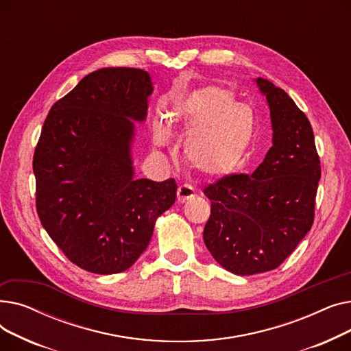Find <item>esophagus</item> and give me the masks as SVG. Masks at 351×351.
Returning <instances> with one entry per match:
<instances>
[{
    "label": "esophagus",
    "mask_w": 351,
    "mask_h": 351,
    "mask_svg": "<svg viewBox=\"0 0 351 351\" xmlns=\"http://www.w3.org/2000/svg\"><path fill=\"white\" fill-rule=\"evenodd\" d=\"M195 196V189L188 185V183H183V185H180L178 188V200L179 204H183V202H186L188 199L193 197Z\"/></svg>",
    "instance_id": "obj_1"
}]
</instances>
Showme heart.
<instances>
[{"label": "heart", "instance_id": "obj_1", "mask_svg": "<svg viewBox=\"0 0 351 351\" xmlns=\"http://www.w3.org/2000/svg\"><path fill=\"white\" fill-rule=\"evenodd\" d=\"M168 123L191 131L183 152L192 168L206 176L236 171L245 160L254 135L252 110L239 105L230 89L217 85L189 92L173 106ZM168 139V125L156 122L155 145H165Z\"/></svg>", "mask_w": 351, "mask_h": 351}]
</instances>
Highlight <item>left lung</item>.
I'll use <instances>...</instances> for the list:
<instances>
[{
	"label": "left lung",
	"instance_id": "1",
	"mask_svg": "<svg viewBox=\"0 0 351 351\" xmlns=\"http://www.w3.org/2000/svg\"><path fill=\"white\" fill-rule=\"evenodd\" d=\"M270 109L273 146L249 175L205 188L212 200L204 241L213 259L237 276L279 267L315 220L320 159L307 117L282 88L257 78Z\"/></svg>",
	"mask_w": 351,
	"mask_h": 351
}]
</instances>
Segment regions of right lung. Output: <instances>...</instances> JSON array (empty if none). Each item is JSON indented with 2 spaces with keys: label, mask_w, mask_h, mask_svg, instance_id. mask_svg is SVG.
Returning <instances> with one entry per match:
<instances>
[{
  "label": "right lung",
  "mask_w": 351,
  "mask_h": 351,
  "mask_svg": "<svg viewBox=\"0 0 351 351\" xmlns=\"http://www.w3.org/2000/svg\"><path fill=\"white\" fill-rule=\"evenodd\" d=\"M151 75L102 68L57 101L34 154L36 212L52 241L78 267L114 274L151 242L156 219L176 200L175 179H136L135 123L143 122Z\"/></svg>",
  "instance_id": "right-lung-1"
}]
</instances>
